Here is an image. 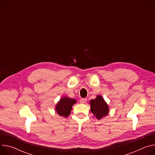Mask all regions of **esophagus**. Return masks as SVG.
<instances>
[{"label": "esophagus", "instance_id": "esophagus-1", "mask_svg": "<svg viewBox=\"0 0 155 155\" xmlns=\"http://www.w3.org/2000/svg\"><path fill=\"white\" fill-rule=\"evenodd\" d=\"M87 98H81V99L80 101V102L81 104H85L87 103Z\"/></svg>", "mask_w": 155, "mask_h": 155}]
</instances>
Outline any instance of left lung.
I'll list each match as a JSON object with an SVG mask.
<instances>
[{
    "label": "left lung",
    "mask_w": 155,
    "mask_h": 155,
    "mask_svg": "<svg viewBox=\"0 0 155 155\" xmlns=\"http://www.w3.org/2000/svg\"><path fill=\"white\" fill-rule=\"evenodd\" d=\"M90 110L98 120L106 117L109 112V107L101 95H97L94 100L90 101Z\"/></svg>",
    "instance_id": "obj_1"
}]
</instances>
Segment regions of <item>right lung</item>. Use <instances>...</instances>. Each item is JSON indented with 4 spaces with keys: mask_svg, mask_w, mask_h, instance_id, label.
I'll return each instance as SVG.
<instances>
[{
    "mask_svg": "<svg viewBox=\"0 0 155 155\" xmlns=\"http://www.w3.org/2000/svg\"><path fill=\"white\" fill-rule=\"evenodd\" d=\"M75 103H77V100L74 98L63 96L55 104V112L62 117H67L71 112L72 106Z\"/></svg>",
    "mask_w": 155,
    "mask_h": 155,
    "instance_id": "obj_1",
    "label": "right lung"
}]
</instances>
